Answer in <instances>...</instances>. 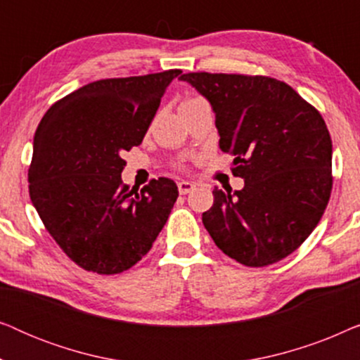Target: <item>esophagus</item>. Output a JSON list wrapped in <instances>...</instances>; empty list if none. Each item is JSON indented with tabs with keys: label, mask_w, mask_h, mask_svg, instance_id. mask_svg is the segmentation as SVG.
<instances>
[{
	"label": "esophagus",
	"mask_w": 360,
	"mask_h": 360,
	"mask_svg": "<svg viewBox=\"0 0 360 360\" xmlns=\"http://www.w3.org/2000/svg\"><path fill=\"white\" fill-rule=\"evenodd\" d=\"M195 184L193 181H186V180H181L179 181V191L180 195H186V193H191V191L195 190Z\"/></svg>",
	"instance_id": "34e87169"
}]
</instances>
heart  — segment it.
Instances as JSON below:
<instances>
[{"mask_svg":"<svg viewBox=\"0 0 360 360\" xmlns=\"http://www.w3.org/2000/svg\"><path fill=\"white\" fill-rule=\"evenodd\" d=\"M198 101H203V100H200V98H186V100L181 101L180 108H184V106H190V105H195V103H198Z\"/></svg>","mask_w":360,"mask_h":360,"instance_id":"b5f03b06","label":"heart"}]
</instances>
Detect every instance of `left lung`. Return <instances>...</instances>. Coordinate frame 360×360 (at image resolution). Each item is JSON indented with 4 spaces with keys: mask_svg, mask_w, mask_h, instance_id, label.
<instances>
[{
    "mask_svg": "<svg viewBox=\"0 0 360 360\" xmlns=\"http://www.w3.org/2000/svg\"><path fill=\"white\" fill-rule=\"evenodd\" d=\"M214 111L219 149L234 155L238 191L218 190L203 213L214 244L248 267H265L313 233L333 188L326 122L292 86L270 77L185 73Z\"/></svg>",
    "mask_w": 360,
    "mask_h": 360,
    "instance_id": "obj_1",
    "label": "left lung"
}]
</instances>
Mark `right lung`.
<instances>
[{
	"label": "right lung",
	"mask_w": 360,
	"mask_h": 360,
	"mask_svg": "<svg viewBox=\"0 0 360 360\" xmlns=\"http://www.w3.org/2000/svg\"><path fill=\"white\" fill-rule=\"evenodd\" d=\"M181 70L108 78L49 108L34 136L29 195L49 234L88 272L121 274L149 252L179 196L175 181L122 184V152L139 146Z\"/></svg>",
	"instance_id": "1"
}]
</instances>
